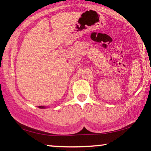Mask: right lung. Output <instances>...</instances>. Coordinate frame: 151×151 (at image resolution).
Returning a JSON list of instances; mask_svg holds the SVG:
<instances>
[{
    "instance_id": "obj_1",
    "label": "right lung",
    "mask_w": 151,
    "mask_h": 151,
    "mask_svg": "<svg viewBox=\"0 0 151 151\" xmlns=\"http://www.w3.org/2000/svg\"><path fill=\"white\" fill-rule=\"evenodd\" d=\"M38 107H39V108H40V109H45V107L43 106H38Z\"/></svg>"
}]
</instances>
